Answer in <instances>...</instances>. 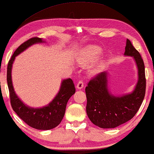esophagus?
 <instances>
[{"mask_svg":"<svg viewBox=\"0 0 154 154\" xmlns=\"http://www.w3.org/2000/svg\"><path fill=\"white\" fill-rule=\"evenodd\" d=\"M84 86V83H83V81H79V83H77V85H76V88L78 89H82Z\"/></svg>","mask_w":154,"mask_h":154,"instance_id":"1","label":"esophagus"}]
</instances>
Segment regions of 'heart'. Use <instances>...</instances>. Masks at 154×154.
I'll use <instances>...</instances> for the list:
<instances>
[{
	"instance_id": "1",
	"label": "heart",
	"mask_w": 154,
	"mask_h": 154,
	"mask_svg": "<svg viewBox=\"0 0 154 154\" xmlns=\"http://www.w3.org/2000/svg\"><path fill=\"white\" fill-rule=\"evenodd\" d=\"M101 53L102 49L100 47L97 46H89L83 50L82 57L80 58V63L82 65L86 66L98 57Z\"/></svg>"
}]
</instances>
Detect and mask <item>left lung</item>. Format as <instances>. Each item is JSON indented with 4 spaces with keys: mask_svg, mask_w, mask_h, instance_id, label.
Here are the masks:
<instances>
[{
    "mask_svg": "<svg viewBox=\"0 0 154 154\" xmlns=\"http://www.w3.org/2000/svg\"><path fill=\"white\" fill-rule=\"evenodd\" d=\"M125 55L132 57L138 69L139 80L132 93L118 97L109 93L106 71L93 77L85 87L88 117L95 125L101 128H115L130 120L138 112L144 98V63L140 54L128 39Z\"/></svg>",
    "mask_w": 154,
    "mask_h": 154,
    "instance_id": "8db88e82",
    "label": "left lung"
}]
</instances>
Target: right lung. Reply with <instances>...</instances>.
Returning <instances> with one entry per match:
<instances>
[{"mask_svg": "<svg viewBox=\"0 0 154 154\" xmlns=\"http://www.w3.org/2000/svg\"><path fill=\"white\" fill-rule=\"evenodd\" d=\"M41 42H44L42 38L32 37L22 44L16 49L8 63L7 82L11 106L16 114L29 127L41 130H48L59 125L64 116L68 101L75 92L72 80H63L59 93L49 105L42 108H32L25 105L17 97L14 91L11 79L12 66L16 56L34 44Z\"/></svg>", "mask_w": 154, "mask_h": 154, "instance_id": "add662e5", "label": "right lung"}]
</instances>
